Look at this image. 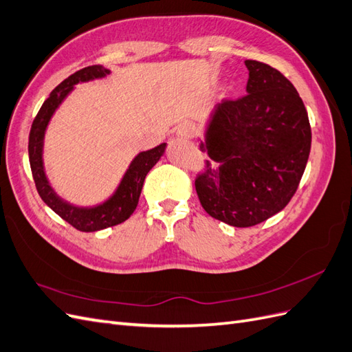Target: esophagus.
Returning <instances> with one entry per match:
<instances>
[{"mask_svg":"<svg viewBox=\"0 0 352 352\" xmlns=\"http://www.w3.org/2000/svg\"><path fill=\"white\" fill-rule=\"evenodd\" d=\"M193 133H195V126H193V124H190V122L182 124L177 129L178 137H182V138H192Z\"/></svg>","mask_w":352,"mask_h":352,"instance_id":"1","label":"esophagus"}]
</instances>
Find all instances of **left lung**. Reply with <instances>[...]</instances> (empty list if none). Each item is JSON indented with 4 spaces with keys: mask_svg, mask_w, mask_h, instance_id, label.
<instances>
[{
    "mask_svg": "<svg viewBox=\"0 0 352 352\" xmlns=\"http://www.w3.org/2000/svg\"><path fill=\"white\" fill-rule=\"evenodd\" d=\"M246 93L223 100L210 115L200 150L205 160L196 192L206 212L233 227H252L294 197L311 150L302 98L277 69L246 60Z\"/></svg>",
    "mask_w": 352,
    "mask_h": 352,
    "instance_id": "1",
    "label": "left lung"
}]
</instances>
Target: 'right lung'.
<instances>
[{"mask_svg": "<svg viewBox=\"0 0 352 352\" xmlns=\"http://www.w3.org/2000/svg\"><path fill=\"white\" fill-rule=\"evenodd\" d=\"M109 74V69L94 65L78 70L74 75L66 78L62 84H58L53 89L52 94L39 109L32 122L31 133H29V164H31L32 177L39 196L58 217H62L79 232H97V230L118 226L131 217L138 205V199L142 195L147 173L156 165L166 147V144L162 143L155 148L147 150V152L138 153L126 169L115 195L102 205H97L94 208H78L69 205L54 193V190L50 186L45 177L43 164V143L50 119H52L56 109L63 102L65 97L72 91L74 85L97 78H104Z\"/></svg>", "mask_w": 352, "mask_h": 352, "instance_id": "1", "label": "right lung"}]
</instances>
